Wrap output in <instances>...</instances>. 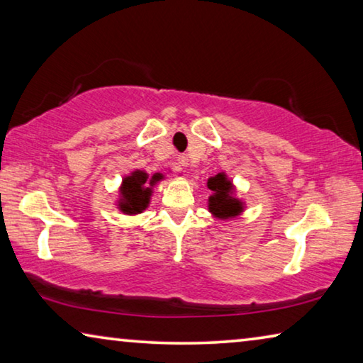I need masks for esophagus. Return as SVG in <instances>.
I'll use <instances>...</instances> for the list:
<instances>
[{
  "instance_id": "esophagus-1",
  "label": "esophagus",
  "mask_w": 363,
  "mask_h": 363,
  "mask_svg": "<svg viewBox=\"0 0 363 363\" xmlns=\"http://www.w3.org/2000/svg\"><path fill=\"white\" fill-rule=\"evenodd\" d=\"M177 162H179V164H181V167H184V168H186V167H187V164H189V157H187V155H184V153H182V155H179V157H177Z\"/></svg>"
}]
</instances>
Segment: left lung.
Returning a JSON list of instances; mask_svg holds the SVG:
<instances>
[{"label":"left lung","instance_id":"8db88e82","mask_svg":"<svg viewBox=\"0 0 363 363\" xmlns=\"http://www.w3.org/2000/svg\"><path fill=\"white\" fill-rule=\"evenodd\" d=\"M211 190L208 199V210L218 219H230L243 213V201L233 195V184L225 173L213 176L206 182Z\"/></svg>","mask_w":363,"mask_h":363}]
</instances>
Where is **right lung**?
I'll return each instance as SVG.
<instances>
[{
    "instance_id": "1",
    "label": "right lung",
    "mask_w": 363,
    "mask_h": 363,
    "mask_svg": "<svg viewBox=\"0 0 363 363\" xmlns=\"http://www.w3.org/2000/svg\"><path fill=\"white\" fill-rule=\"evenodd\" d=\"M163 177L164 176L162 173L149 176L143 169H136L130 176L123 177L118 210L123 214H130V216L143 213L150 203L153 186H157V182L162 181Z\"/></svg>"
}]
</instances>
